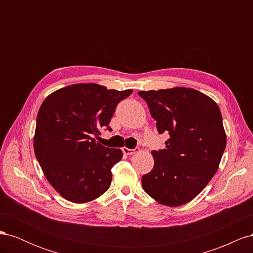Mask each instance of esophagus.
<instances>
[{
    "label": "esophagus",
    "mask_w": 253,
    "mask_h": 253,
    "mask_svg": "<svg viewBox=\"0 0 253 253\" xmlns=\"http://www.w3.org/2000/svg\"><path fill=\"white\" fill-rule=\"evenodd\" d=\"M122 152H124L125 155H133L136 153V150H133V149H128L126 147H124L122 148Z\"/></svg>",
    "instance_id": "esophagus-1"
}]
</instances>
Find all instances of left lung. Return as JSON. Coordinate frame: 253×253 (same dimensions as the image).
<instances>
[{"instance_id": "left-lung-1", "label": "left lung", "mask_w": 253, "mask_h": 253, "mask_svg": "<svg viewBox=\"0 0 253 253\" xmlns=\"http://www.w3.org/2000/svg\"><path fill=\"white\" fill-rule=\"evenodd\" d=\"M159 134L169 133L165 150L152 151L154 167L142 176L145 193L178 207L200 194L216 173L227 137L216 102L194 88L140 90Z\"/></svg>"}]
</instances>
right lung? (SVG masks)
<instances>
[{
    "instance_id": "obj_1",
    "label": "right lung",
    "mask_w": 253,
    "mask_h": 253,
    "mask_svg": "<svg viewBox=\"0 0 253 253\" xmlns=\"http://www.w3.org/2000/svg\"><path fill=\"white\" fill-rule=\"evenodd\" d=\"M133 89L78 83L48 95L37 116L34 150L43 174L64 200L84 204L110 188L112 168L122 158L93 136L108 126L115 109Z\"/></svg>"
}]
</instances>
